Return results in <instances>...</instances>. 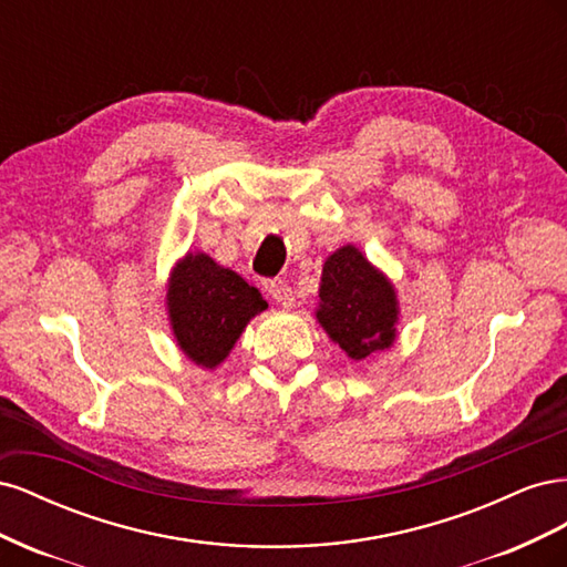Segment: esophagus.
<instances>
[{
    "label": "esophagus",
    "mask_w": 567,
    "mask_h": 567,
    "mask_svg": "<svg viewBox=\"0 0 567 567\" xmlns=\"http://www.w3.org/2000/svg\"><path fill=\"white\" fill-rule=\"evenodd\" d=\"M267 293L277 300L281 307H293L296 305V290L290 288V284L288 281H271L269 286H267Z\"/></svg>",
    "instance_id": "esophagus-1"
}]
</instances>
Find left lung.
<instances>
[{
  "label": "left lung",
  "mask_w": 567,
  "mask_h": 567,
  "mask_svg": "<svg viewBox=\"0 0 567 567\" xmlns=\"http://www.w3.org/2000/svg\"><path fill=\"white\" fill-rule=\"evenodd\" d=\"M317 319L352 359H367L392 346L398 300L379 269L352 246L323 262Z\"/></svg>",
  "instance_id": "obj_1"
}]
</instances>
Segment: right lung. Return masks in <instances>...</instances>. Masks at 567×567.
Instances as JSON below:
<instances>
[{
  "mask_svg": "<svg viewBox=\"0 0 567 567\" xmlns=\"http://www.w3.org/2000/svg\"><path fill=\"white\" fill-rule=\"evenodd\" d=\"M167 307L179 348L213 369L229 354L250 317L262 312V293L208 255H186L173 274Z\"/></svg>",
  "mask_w": 567,
  "mask_h": 567,
  "instance_id": "add662e5",
  "label": "right lung"
}]
</instances>
